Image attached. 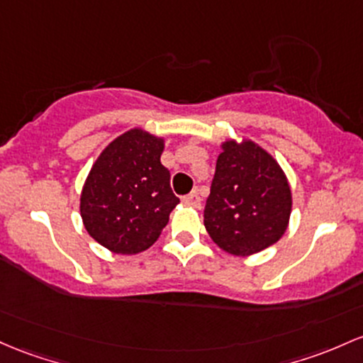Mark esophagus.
I'll use <instances>...</instances> for the list:
<instances>
[{"label":"esophagus","instance_id":"esophagus-1","mask_svg":"<svg viewBox=\"0 0 363 363\" xmlns=\"http://www.w3.org/2000/svg\"><path fill=\"white\" fill-rule=\"evenodd\" d=\"M182 203H184V205H189V206H200L201 205V198H200V194L196 193V191H193V193H189L188 196L182 198Z\"/></svg>","mask_w":363,"mask_h":363}]
</instances>
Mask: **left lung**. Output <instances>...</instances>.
Here are the masks:
<instances>
[{
    "label": "left lung",
    "instance_id": "8db88e82",
    "mask_svg": "<svg viewBox=\"0 0 363 363\" xmlns=\"http://www.w3.org/2000/svg\"><path fill=\"white\" fill-rule=\"evenodd\" d=\"M220 148L203 222L218 248L248 257L286 233L291 188L281 165L257 143L229 139Z\"/></svg>",
    "mask_w": 363,
    "mask_h": 363
}]
</instances>
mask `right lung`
Wrapping results in <instances>:
<instances>
[{
  "label": "right lung",
  "mask_w": 363,
  "mask_h": 363,
  "mask_svg": "<svg viewBox=\"0 0 363 363\" xmlns=\"http://www.w3.org/2000/svg\"><path fill=\"white\" fill-rule=\"evenodd\" d=\"M163 138L134 127L115 138L91 167L81 217L94 241L118 255L148 250L179 203L162 165Z\"/></svg>",
  "instance_id": "obj_1"
}]
</instances>
